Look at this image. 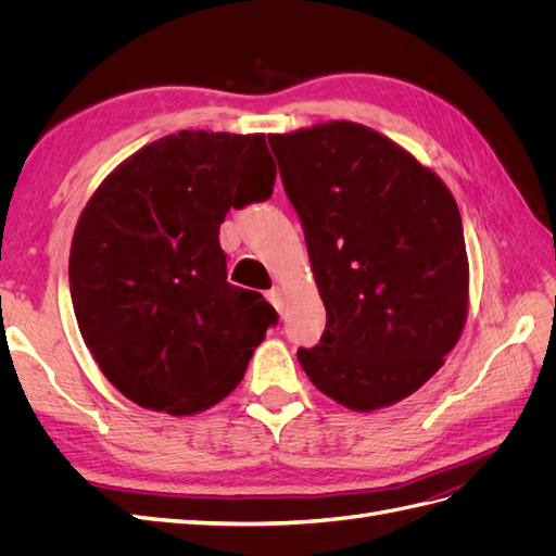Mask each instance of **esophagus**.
I'll list each match as a JSON object with an SVG mask.
<instances>
[{
    "label": "esophagus",
    "mask_w": 556,
    "mask_h": 556,
    "mask_svg": "<svg viewBox=\"0 0 556 556\" xmlns=\"http://www.w3.org/2000/svg\"><path fill=\"white\" fill-rule=\"evenodd\" d=\"M266 299L271 301V304L278 308V311H282V290L280 288H271L266 292Z\"/></svg>",
    "instance_id": "esophagus-1"
}]
</instances>
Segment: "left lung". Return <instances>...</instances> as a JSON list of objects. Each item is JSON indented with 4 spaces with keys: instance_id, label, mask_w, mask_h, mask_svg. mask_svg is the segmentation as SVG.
<instances>
[{
    "instance_id": "1",
    "label": "left lung",
    "mask_w": 556,
    "mask_h": 556,
    "mask_svg": "<svg viewBox=\"0 0 556 556\" xmlns=\"http://www.w3.org/2000/svg\"><path fill=\"white\" fill-rule=\"evenodd\" d=\"M327 308L296 357L319 392L376 410L419 390L468 308L462 215L445 182L382 134L336 121L268 137Z\"/></svg>"
}]
</instances>
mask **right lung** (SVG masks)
I'll return each mask as SVG.
<instances>
[{"label": "right lung", "instance_id": "add662e5", "mask_svg": "<svg viewBox=\"0 0 556 556\" xmlns=\"http://www.w3.org/2000/svg\"><path fill=\"white\" fill-rule=\"evenodd\" d=\"M264 134L178 131L99 185L74 231L70 290L83 341L109 382L150 410L223 401L278 313L227 282V211L274 192Z\"/></svg>", "mask_w": 556, "mask_h": 556}]
</instances>
